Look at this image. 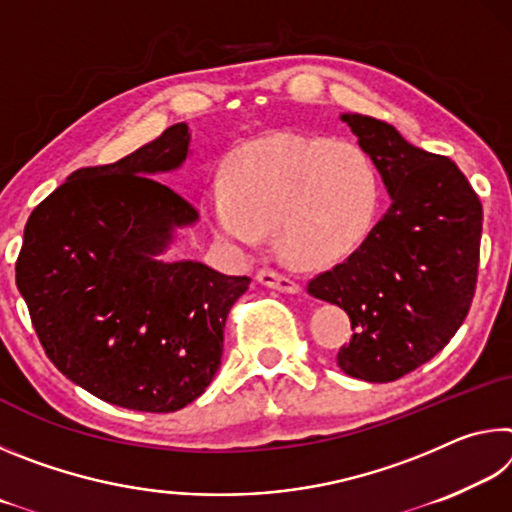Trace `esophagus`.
I'll return each instance as SVG.
<instances>
[{"instance_id":"1","label":"esophagus","mask_w":512,"mask_h":512,"mask_svg":"<svg viewBox=\"0 0 512 512\" xmlns=\"http://www.w3.org/2000/svg\"><path fill=\"white\" fill-rule=\"evenodd\" d=\"M257 280L262 282L264 287H271V289H277L282 293H298L300 291V284L293 280L291 275L275 271V268H262V271H257Z\"/></svg>"}]
</instances>
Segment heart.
Segmentation results:
<instances>
[{
	"label": "heart",
	"instance_id": "heart-1",
	"mask_svg": "<svg viewBox=\"0 0 512 512\" xmlns=\"http://www.w3.org/2000/svg\"><path fill=\"white\" fill-rule=\"evenodd\" d=\"M381 207L377 164L357 144L275 135L246 146L225 169V189L207 198L214 230L241 248L275 225L277 250L298 266L354 253Z\"/></svg>",
	"mask_w": 512,
	"mask_h": 512
}]
</instances>
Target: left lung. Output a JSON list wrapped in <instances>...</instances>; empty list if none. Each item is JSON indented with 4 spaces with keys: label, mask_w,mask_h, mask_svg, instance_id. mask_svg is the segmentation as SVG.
<instances>
[{
    "label": "left lung",
    "mask_w": 512,
    "mask_h": 512,
    "mask_svg": "<svg viewBox=\"0 0 512 512\" xmlns=\"http://www.w3.org/2000/svg\"><path fill=\"white\" fill-rule=\"evenodd\" d=\"M377 164L391 207L368 239L307 291L348 311L345 375L386 384L445 348L470 311L483 228L481 201L445 155L422 151L391 124L341 115Z\"/></svg>",
    "instance_id": "obj_1"
}]
</instances>
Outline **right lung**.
<instances>
[{
	"label": "right lung",
	"mask_w": 512,
	"mask_h": 512,
	"mask_svg": "<svg viewBox=\"0 0 512 512\" xmlns=\"http://www.w3.org/2000/svg\"><path fill=\"white\" fill-rule=\"evenodd\" d=\"M189 155L187 124L103 167L76 169L31 212L15 280L51 363L103 402L171 413L221 366L225 318L250 277L164 264L192 203L155 173Z\"/></svg>",
	"instance_id": "right-lung-1"
}]
</instances>
